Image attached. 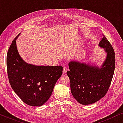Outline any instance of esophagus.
Returning <instances> with one entry per match:
<instances>
[{
  "instance_id": "obj_1",
  "label": "esophagus",
  "mask_w": 123,
  "mask_h": 123,
  "mask_svg": "<svg viewBox=\"0 0 123 123\" xmlns=\"http://www.w3.org/2000/svg\"><path fill=\"white\" fill-rule=\"evenodd\" d=\"M67 70H68V69H67V68L66 67H64L63 68V74H65L67 73Z\"/></svg>"
}]
</instances>
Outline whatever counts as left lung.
Here are the masks:
<instances>
[{
  "label": "left lung",
  "instance_id": "left-lung-1",
  "mask_svg": "<svg viewBox=\"0 0 123 123\" xmlns=\"http://www.w3.org/2000/svg\"><path fill=\"white\" fill-rule=\"evenodd\" d=\"M98 46L103 48L106 57L100 67L78 61H70L67 75L70 91L79 103L87 105L95 103L104 97L113 77L115 55L111 45L104 35Z\"/></svg>",
  "mask_w": 123,
  "mask_h": 123
}]
</instances>
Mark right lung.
I'll return each mask as SVG.
<instances>
[{
    "label": "right lung",
    "instance_id": "add662e5",
    "mask_svg": "<svg viewBox=\"0 0 123 123\" xmlns=\"http://www.w3.org/2000/svg\"><path fill=\"white\" fill-rule=\"evenodd\" d=\"M13 40L6 56L9 83L15 93L25 104L41 106L50 98L54 87L63 73L62 66L28 64L18 53L16 40Z\"/></svg>",
    "mask_w": 123,
    "mask_h": 123
}]
</instances>
